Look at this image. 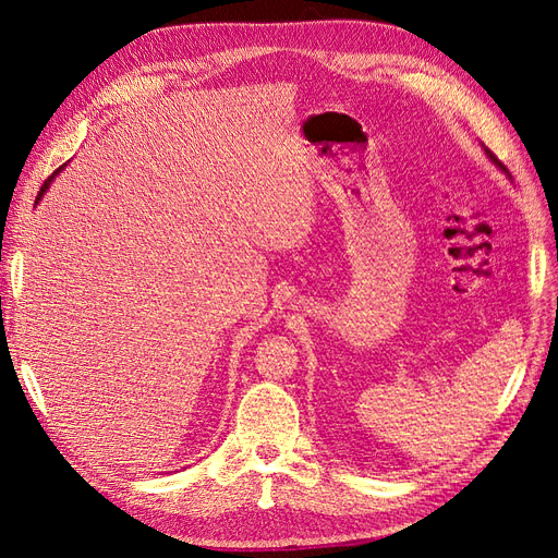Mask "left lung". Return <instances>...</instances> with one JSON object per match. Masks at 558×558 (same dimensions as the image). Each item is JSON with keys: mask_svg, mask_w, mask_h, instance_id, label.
Wrapping results in <instances>:
<instances>
[{"mask_svg": "<svg viewBox=\"0 0 558 558\" xmlns=\"http://www.w3.org/2000/svg\"><path fill=\"white\" fill-rule=\"evenodd\" d=\"M487 156H489V158H492V162H497V168H501V170H504V165H501V162H499V160H497V158H494V154H492V151H487ZM504 172H506V174H508V170H504Z\"/></svg>", "mask_w": 558, "mask_h": 558, "instance_id": "left-lung-1", "label": "left lung"}]
</instances>
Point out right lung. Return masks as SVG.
Wrapping results in <instances>:
<instances>
[{"label":"right lung","mask_w":558,"mask_h":558,"mask_svg":"<svg viewBox=\"0 0 558 558\" xmlns=\"http://www.w3.org/2000/svg\"><path fill=\"white\" fill-rule=\"evenodd\" d=\"M61 168H64V165H61ZM61 168H59V170H54V172H52V174H50V177L46 179V183H44V185H40V191H38V195H36V204H38V199H40V197H44V193H46V191L50 189V183H52V179H54V177H57V174L61 172Z\"/></svg>","instance_id":"1"}]
</instances>
